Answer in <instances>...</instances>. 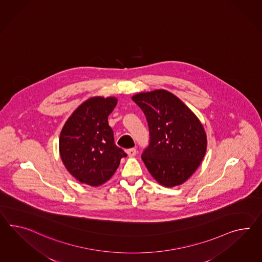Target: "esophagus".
Instances as JSON below:
<instances>
[{"mask_svg":"<svg viewBox=\"0 0 262 262\" xmlns=\"http://www.w3.org/2000/svg\"><path fill=\"white\" fill-rule=\"evenodd\" d=\"M126 153H127L128 157H135L136 154H137V150L135 149V148H130V149H128L127 151H126Z\"/></svg>","mask_w":262,"mask_h":262,"instance_id":"34e87169","label":"esophagus"}]
</instances>
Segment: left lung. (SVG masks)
Instances as JSON below:
<instances>
[{"mask_svg":"<svg viewBox=\"0 0 262 262\" xmlns=\"http://www.w3.org/2000/svg\"><path fill=\"white\" fill-rule=\"evenodd\" d=\"M132 100L147 120L149 145L141 159L149 173L166 187L187 181L200 166L207 147L200 120L166 90L139 93Z\"/></svg>","mask_w":262,"mask_h":262,"instance_id":"8db88e82","label":"left lung"}]
</instances>
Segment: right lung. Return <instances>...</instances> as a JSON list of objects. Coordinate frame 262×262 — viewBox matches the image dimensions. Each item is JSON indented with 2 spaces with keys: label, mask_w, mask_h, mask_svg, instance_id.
Listing matches in <instances>:
<instances>
[{
  "label": "right lung",
  "mask_w": 262,
  "mask_h": 262,
  "mask_svg": "<svg viewBox=\"0 0 262 262\" xmlns=\"http://www.w3.org/2000/svg\"><path fill=\"white\" fill-rule=\"evenodd\" d=\"M118 100L94 97L82 102L60 132V154L68 172L82 183L99 186L114 174L121 158L127 155L115 144L108 125Z\"/></svg>",
  "instance_id": "1"
}]
</instances>
